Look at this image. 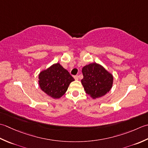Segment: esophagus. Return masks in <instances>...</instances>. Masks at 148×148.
I'll list each match as a JSON object with an SVG mask.
<instances>
[{"mask_svg":"<svg viewBox=\"0 0 148 148\" xmlns=\"http://www.w3.org/2000/svg\"><path fill=\"white\" fill-rule=\"evenodd\" d=\"M74 78L75 80H78V75H76V76H74Z\"/></svg>","mask_w":148,"mask_h":148,"instance_id":"34e87169","label":"esophagus"}]
</instances>
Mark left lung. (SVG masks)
Masks as SVG:
<instances>
[{
    "instance_id": "8db88e82",
    "label": "left lung",
    "mask_w": 148,
    "mask_h": 148,
    "mask_svg": "<svg viewBox=\"0 0 148 148\" xmlns=\"http://www.w3.org/2000/svg\"><path fill=\"white\" fill-rule=\"evenodd\" d=\"M82 71L81 82L86 92L93 99L105 95L112 88L113 75L101 65L91 63L84 66Z\"/></svg>"
}]
</instances>
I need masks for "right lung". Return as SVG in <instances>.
<instances>
[{
    "instance_id": "add662e5",
    "label": "right lung",
    "mask_w": 148,
    "mask_h": 148,
    "mask_svg": "<svg viewBox=\"0 0 148 148\" xmlns=\"http://www.w3.org/2000/svg\"><path fill=\"white\" fill-rule=\"evenodd\" d=\"M38 78L41 89L54 99L60 98L64 95L70 84L75 80L58 62L41 71Z\"/></svg>"
}]
</instances>
